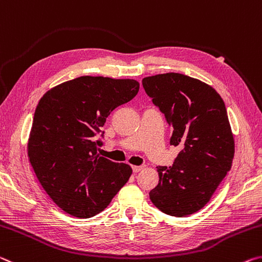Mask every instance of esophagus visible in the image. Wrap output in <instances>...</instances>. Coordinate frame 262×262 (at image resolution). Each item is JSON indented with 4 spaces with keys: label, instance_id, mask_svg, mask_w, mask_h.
<instances>
[{
    "label": "esophagus",
    "instance_id": "34e87169",
    "mask_svg": "<svg viewBox=\"0 0 262 262\" xmlns=\"http://www.w3.org/2000/svg\"><path fill=\"white\" fill-rule=\"evenodd\" d=\"M143 169V166H132V170H134V173H138Z\"/></svg>",
    "mask_w": 262,
    "mask_h": 262
}]
</instances>
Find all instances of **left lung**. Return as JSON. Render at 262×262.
Listing matches in <instances>:
<instances>
[{
  "mask_svg": "<svg viewBox=\"0 0 262 262\" xmlns=\"http://www.w3.org/2000/svg\"><path fill=\"white\" fill-rule=\"evenodd\" d=\"M143 87L173 128L170 145L182 147L173 166H158L159 183L149 199L174 217L207 204L232 166L234 139L228 113L211 85L166 73L143 79Z\"/></svg>",
  "mask_w": 262,
  "mask_h": 262,
  "instance_id": "left-lung-1",
  "label": "left lung"
}]
</instances>
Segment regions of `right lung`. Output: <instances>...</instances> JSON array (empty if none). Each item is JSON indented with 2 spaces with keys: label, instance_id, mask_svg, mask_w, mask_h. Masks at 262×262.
I'll list each match as a JSON object with an SVG mask.
<instances>
[{
  "label": "right lung",
  "instance_id": "right-lung-1",
  "mask_svg": "<svg viewBox=\"0 0 262 262\" xmlns=\"http://www.w3.org/2000/svg\"><path fill=\"white\" fill-rule=\"evenodd\" d=\"M138 91L136 80L87 75L55 85L40 98L28 157L41 187L65 212L95 216L128 181L131 167L98 156L102 141L96 135L111 111Z\"/></svg>",
  "mask_w": 262,
  "mask_h": 262
}]
</instances>
